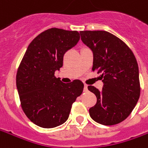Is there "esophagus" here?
<instances>
[{"instance_id": "34e87169", "label": "esophagus", "mask_w": 148, "mask_h": 148, "mask_svg": "<svg viewBox=\"0 0 148 148\" xmlns=\"http://www.w3.org/2000/svg\"><path fill=\"white\" fill-rule=\"evenodd\" d=\"M84 90H85V91H87V90H88V86H87L86 85L84 86Z\"/></svg>"}]
</instances>
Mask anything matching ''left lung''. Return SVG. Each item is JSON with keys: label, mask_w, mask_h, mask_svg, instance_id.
<instances>
[{"label": "left lung", "mask_w": 148, "mask_h": 148, "mask_svg": "<svg viewBox=\"0 0 148 148\" xmlns=\"http://www.w3.org/2000/svg\"><path fill=\"white\" fill-rule=\"evenodd\" d=\"M82 42L93 53L92 71L100 74L102 90L89 86L97 98L90 108L91 119L103 125L126 119L140 96L138 66L132 50L120 38L103 30L81 31Z\"/></svg>", "instance_id": "1"}]
</instances>
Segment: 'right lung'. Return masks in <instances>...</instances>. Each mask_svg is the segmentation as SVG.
Wrapping results in <instances>:
<instances>
[{
	"label": "right lung",
	"mask_w": 148,
	"mask_h": 148,
	"mask_svg": "<svg viewBox=\"0 0 148 148\" xmlns=\"http://www.w3.org/2000/svg\"><path fill=\"white\" fill-rule=\"evenodd\" d=\"M77 31L52 28L38 34L26 50L16 74L22 110L34 124L58 127L67 120L71 105L83 91L80 80L63 83L54 76L65 53L79 41Z\"/></svg>",
	"instance_id": "obj_1"
}]
</instances>
